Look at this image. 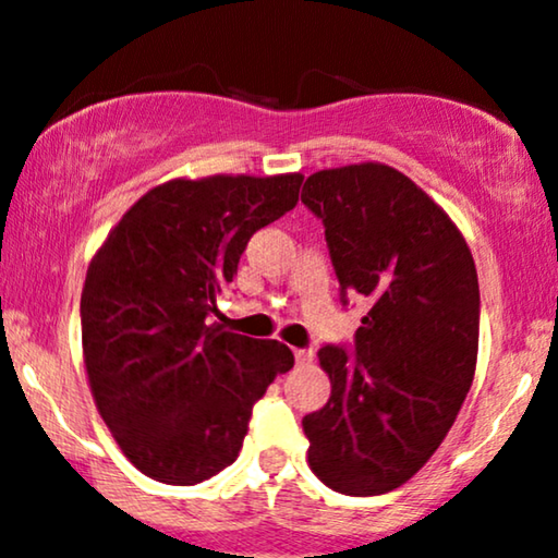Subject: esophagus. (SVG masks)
I'll list each match as a JSON object with an SVG mask.
<instances>
[{
  "instance_id": "obj_1",
  "label": "esophagus",
  "mask_w": 558,
  "mask_h": 558,
  "mask_svg": "<svg viewBox=\"0 0 558 558\" xmlns=\"http://www.w3.org/2000/svg\"><path fill=\"white\" fill-rule=\"evenodd\" d=\"M293 355H296V364H301V366L312 364V361H314L312 348H296V351H293Z\"/></svg>"
}]
</instances>
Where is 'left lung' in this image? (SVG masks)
Here are the masks:
<instances>
[{
    "mask_svg": "<svg viewBox=\"0 0 558 558\" xmlns=\"http://www.w3.org/2000/svg\"><path fill=\"white\" fill-rule=\"evenodd\" d=\"M301 203L325 223L340 293L368 314L355 353L319 348L332 392L304 415L308 468L345 496L411 481L439 449L473 385L478 275L452 218L405 173L353 163L306 179Z\"/></svg>",
    "mask_w": 558,
    "mask_h": 558,
    "instance_id": "left-lung-1",
    "label": "left lung"
}]
</instances>
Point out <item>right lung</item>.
<instances>
[{
	"label": "right lung",
	"mask_w": 558,
	"mask_h": 558,
	"mask_svg": "<svg viewBox=\"0 0 558 558\" xmlns=\"http://www.w3.org/2000/svg\"><path fill=\"white\" fill-rule=\"evenodd\" d=\"M301 173L171 179L122 215L87 267L80 322L87 381L124 458L194 486L239 458L252 408L291 348L207 317L254 231L299 203Z\"/></svg>",
	"instance_id": "add662e5"
}]
</instances>
